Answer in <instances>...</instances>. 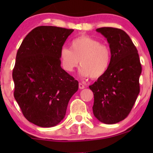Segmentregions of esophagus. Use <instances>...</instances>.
Instances as JSON below:
<instances>
[{
	"label": "esophagus",
	"mask_w": 153,
	"mask_h": 153,
	"mask_svg": "<svg viewBox=\"0 0 153 153\" xmlns=\"http://www.w3.org/2000/svg\"><path fill=\"white\" fill-rule=\"evenodd\" d=\"M79 89H83V88H85V85H83V83H79Z\"/></svg>",
	"instance_id": "1"
}]
</instances>
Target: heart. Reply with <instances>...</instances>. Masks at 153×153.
<instances>
[{"instance_id": "obj_1", "label": "heart", "mask_w": 153, "mask_h": 153, "mask_svg": "<svg viewBox=\"0 0 153 153\" xmlns=\"http://www.w3.org/2000/svg\"><path fill=\"white\" fill-rule=\"evenodd\" d=\"M62 68L72 72L78 66L83 77L96 79L103 76L109 68L111 53L109 47L88 35H81L73 39L71 49L62 47L60 52Z\"/></svg>"}]
</instances>
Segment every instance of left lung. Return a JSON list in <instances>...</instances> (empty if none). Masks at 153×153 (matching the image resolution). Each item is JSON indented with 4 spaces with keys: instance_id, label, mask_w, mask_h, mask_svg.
Returning <instances> with one entry per match:
<instances>
[{
    "instance_id": "left-lung-1",
    "label": "left lung",
    "mask_w": 153,
    "mask_h": 153,
    "mask_svg": "<svg viewBox=\"0 0 153 153\" xmlns=\"http://www.w3.org/2000/svg\"><path fill=\"white\" fill-rule=\"evenodd\" d=\"M107 39L111 53L108 70L89 88L93 92V114L100 122L115 124L130 113L140 92L141 65L137 48L124 30L96 29Z\"/></svg>"
}]
</instances>
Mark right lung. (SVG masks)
<instances>
[{"instance_id":"right-lung-1","label":"right lung","mask_w":153,"mask_h":153,"mask_svg":"<svg viewBox=\"0 0 153 153\" xmlns=\"http://www.w3.org/2000/svg\"><path fill=\"white\" fill-rule=\"evenodd\" d=\"M73 29L42 26L26 35L12 72L14 96L25 118L42 127L64 118L79 82L60 66V52Z\"/></svg>"}]
</instances>
